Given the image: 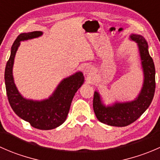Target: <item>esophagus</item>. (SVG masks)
<instances>
[{
    "label": "esophagus",
    "mask_w": 160,
    "mask_h": 160,
    "mask_svg": "<svg viewBox=\"0 0 160 160\" xmlns=\"http://www.w3.org/2000/svg\"><path fill=\"white\" fill-rule=\"evenodd\" d=\"M84 73L87 75H91L92 74V68H90V67H86L84 70Z\"/></svg>",
    "instance_id": "esophagus-1"
}]
</instances>
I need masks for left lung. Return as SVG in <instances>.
Returning a JSON list of instances; mask_svg holds the SVG:
<instances>
[{
    "label": "left lung",
    "instance_id": "obj_1",
    "mask_svg": "<svg viewBox=\"0 0 160 160\" xmlns=\"http://www.w3.org/2000/svg\"><path fill=\"white\" fill-rule=\"evenodd\" d=\"M132 40L138 43L142 67L144 72V83L138 98L132 102L116 103L105 107L101 101L99 93L94 92L93 108L96 117L102 123L111 126L125 127L133 123L146 109L153 99L156 89V70L152 59L148 51V45L142 35H132Z\"/></svg>",
    "mask_w": 160,
    "mask_h": 160
}]
</instances>
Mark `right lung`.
<instances>
[{
	"label": "right lung",
	"instance_id": "1",
	"mask_svg": "<svg viewBox=\"0 0 160 160\" xmlns=\"http://www.w3.org/2000/svg\"><path fill=\"white\" fill-rule=\"evenodd\" d=\"M42 32L35 31L20 34L11 46V56L4 72L6 92L11 108L18 116L29 122L32 127L41 130H50L62 125L67 119L71 102L77 90L83 83L81 72H76L59 83L49 99L34 101L24 98L19 93L14 83L12 67L14 56L21 41L37 38Z\"/></svg>",
	"mask_w": 160,
	"mask_h": 160
}]
</instances>
